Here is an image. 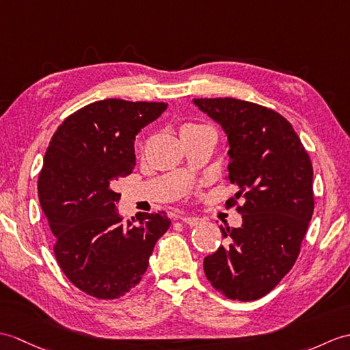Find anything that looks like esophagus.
<instances>
[{"label":"esophagus","instance_id":"obj_1","mask_svg":"<svg viewBox=\"0 0 350 350\" xmlns=\"http://www.w3.org/2000/svg\"><path fill=\"white\" fill-rule=\"evenodd\" d=\"M180 221L191 225V226H195V225H200L202 222V219L201 217H195V216H180Z\"/></svg>","mask_w":350,"mask_h":350}]
</instances>
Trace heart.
<instances>
[{
  "label": "heart",
  "instance_id": "1",
  "mask_svg": "<svg viewBox=\"0 0 350 350\" xmlns=\"http://www.w3.org/2000/svg\"><path fill=\"white\" fill-rule=\"evenodd\" d=\"M193 126H195V125H186L183 129H186V128H193Z\"/></svg>",
  "mask_w": 350,
  "mask_h": 350
}]
</instances>
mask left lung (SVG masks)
Returning <instances> with one entry per match:
<instances>
[{
	"mask_svg": "<svg viewBox=\"0 0 350 350\" xmlns=\"http://www.w3.org/2000/svg\"><path fill=\"white\" fill-rule=\"evenodd\" d=\"M193 103L228 137V180L239 191L226 208L243 217L240 228H221L226 241L204 258L206 278L226 298L254 301L274 289L299 255L314 208L312 161L278 111L226 96Z\"/></svg>",
	"mask_w": 350,
	"mask_h": 350,
	"instance_id": "1",
	"label": "left lung"
}]
</instances>
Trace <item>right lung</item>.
I'll list each match as a JSON object with an SVG mask.
<instances>
[{
  "mask_svg": "<svg viewBox=\"0 0 350 350\" xmlns=\"http://www.w3.org/2000/svg\"><path fill=\"white\" fill-rule=\"evenodd\" d=\"M165 103L109 98L85 105L56 129L38 176V198L51 225L55 258L85 294L115 299L140 283L165 212L119 216V178L133 173L135 135L165 111ZM134 221V219H133Z\"/></svg>",
  "mask_w": 350,
  "mask_h": 350,
  "instance_id": "obj_1",
  "label": "right lung"
}]
</instances>
